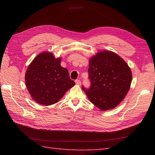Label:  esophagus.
I'll use <instances>...</instances> for the list:
<instances>
[{
  "label": "esophagus",
  "mask_w": 155,
  "mask_h": 155,
  "mask_svg": "<svg viewBox=\"0 0 155 155\" xmlns=\"http://www.w3.org/2000/svg\"><path fill=\"white\" fill-rule=\"evenodd\" d=\"M75 83L77 84V85H81V81L80 80H76V81H75Z\"/></svg>",
  "instance_id": "1"
}]
</instances>
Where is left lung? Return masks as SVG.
I'll return each mask as SVG.
<instances>
[{
  "mask_svg": "<svg viewBox=\"0 0 155 155\" xmlns=\"http://www.w3.org/2000/svg\"><path fill=\"white\" fill-rule=\"evenodd\" d=\"M90 88L82 87L88 99L102 110L116 107L126 96L132 81L130 68L113 52H100L92 57L88 69Z\"/></svg>",
  "mask_w": 155,
  "mask_h": 155,
  "instance_id": "8db88e82",
  "label": "left lung"
}]
</instances>
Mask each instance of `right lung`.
Returning a JSON list of instances; mask_svg holds the SVG:
<instances>
[{
    "mask_svg": "<svg viewBox=\"0 0 155 155\" xmlns=\"http://www.w3.org/2000/svg\"><path fill=\"white\" fill-rule=\"evenodd\" d=\"M61 61L51 52H42L28 66L25 74L26 85L32 98L38 103H57L75 84L67 69L61 66Z\"/></svg>",
    "mask_w": 155,
    "mask_h": 155,
    "instance_id": "right-lung-1",
    "label": "right lung"
}]
</instances>
